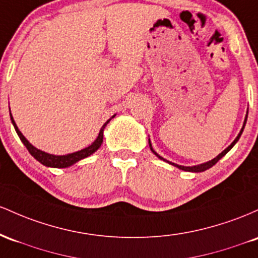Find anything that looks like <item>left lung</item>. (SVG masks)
Segmentation results:
<instances>
[{
	"label": "left lung",
	"instance_id": "1",
	"mask_svg": "<svg viewBox=\"0 0 258 258\" xmlns=\"http://www.w3.org/2000/svg\"><path fill=\"white\" fill-rule=\"evenodd\" d=\"M246 119H247V114H246V118H245V121H244V126H242L241 128V130H240V133H239V135L238 137H236V139L235 140L233 141V143H231L229 146L227 147V149L224 150V151H223L222 153H219L218 156H217L216 158H213L212 161H208V162H206V163H202V164H199V166H194V167H184V166H179V164H175V163H172V162H169V161H167V160H164L163 157H161L160 155H157V153L155 152V150L152 149V146H151V143H150V140H149V143H150V149H151V151L155 153L156 156H157L158 158H161V160H163V161H166V162H168V163H170V164H173V166H175V167H178L179 169H181V170H186V172H195V173H199V172H204V170H206V169H208V168H211V167H213L215 166V164L217 163V162H218L219 160H221V158L223 157V156L224 155H227L228 153V151H230V149L231 147L234 146V145L236 144V141L239 140L240 139V137H241V134H242V130H244V128H245V124H246Z\"/></svg>",
	"mask_w": 258,
	"mask_h": 258
}]
</instances>
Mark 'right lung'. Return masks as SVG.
<instances>
[{
    "label": "right lung",
    "mask_w": 258,
    "mask_h": 258,
    "mask_svg": "<svg viewBox=\"0 0 258 258\" xmlns=\"http://www.w3.org/2000/svg\"><path fill=\"white\" fill-rule=\"evenodd\" d=\"M113 117H114V115H113ZM113 117H112V118H113ZM112 118H111V119H112ZM11 119H12L14 129H16V132H17V134H18L19 139L22 140V143L25 145V147H27L28 151L30 152V155L33 156L35 160L39 161L40 163H42L43 166L53 167V168L69 167V166H72V164L77 163L78 161L83 160V158H85V157H88V156L92 155V153H94L95 151H97L98 147L101 146V144H102V140H103V129H105L107 123L111 120V119H108L105 124H103L102 128H101V130H100V134H98L97 139L89 147H86V149H84V150H80V151H78V152L69 153V155H66V156H54V155H50V153L43 152V151H41V150H37L36 147H34L33 145L29 143L27 139L24 138V135H23L22 133L19 132L18 126L16 125V121H14L12 114H11Z\"/></svg>",
    "instance_id": "1"
}]
</instances>
